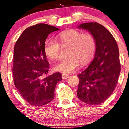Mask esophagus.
<instances>
[{
  "label": "esophagus",
  "mask_w": 129,
  "mask_h": 129,
  "mask_svg": "<svg viewBox=\"0 0 129 129\" xmlns=\"http://www.w3.org/2000/svg\"><path fill=\"white\" fill-rule=\"evenodd\" d=\"M70 77V75L68 74H62V79H67Z\"/></svg>",
  "instance_id": "esophagus-1"
}]
</instances>
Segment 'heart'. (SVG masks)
Returning <instances> with one entry per match:
<instances>
[{"label": "heart", "mask_w": 129, "mask_h": 129, "mask_svg": "<svg viewBox=\"0 0 129 129\" xmlns=\"http://www.w3.org/2000/svg\"><path fill=\"white\" fill-rule=\"evenodd\" d=\"M56 39L62 44L68 45V57L62 58L55 66V70L64 73H71L79 68L80 61L85 63L93 55L95 48V38L90 33L83 34L79 30L71 29L60 34ZM44 51L49 58L56 60L59 58L60 47L52 39H48L44 44Z\"/></svg>", "instance_id": "obj_1"}]
</instances>
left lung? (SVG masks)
Instances as JSON below:
<instances>
[{
  "label": "left lung",
  "instance_id": "8db88e82",
  "mask_svg": "<svg viewBox=\"0 0 129 129\" xmlns=\"http://www.w3.org/2000/svg\"><path fill=\"white\" fill-rule=\"evenodd\" d=\"M77 28L88 30L93 35L96 48L91 63L78 75L77 96L85 103L100 104L112 94L120 73L117 44L110 32L97 22L80 24Z\"/></svg>",
  "mask_w": 129,
  "mask_h": 129
}]
</instances>
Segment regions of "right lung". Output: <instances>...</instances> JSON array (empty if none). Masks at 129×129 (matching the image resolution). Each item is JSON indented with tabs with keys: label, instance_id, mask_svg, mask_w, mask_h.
Listing matches in <instances>:
<instances>
[{
	"label": "right lung",
	"instance_id": "1",
	"mask_svg": "<svg viewBox=\"0 0 129 129\" xmlns=\"http://www.w3.org/2000/svg\"><path fill=\"white\" fill-rule=\"evenodd\" d=\"M57 27L38 23L24 30L14 48L13 81L20 95L34 106L52 102L58 82L62 80L61 73L49 76V62L44 51V44L49 34L59 30Z\"/></svg>",
	"mask_w": 129,
	"mask_h": 129
}]
</instances>
